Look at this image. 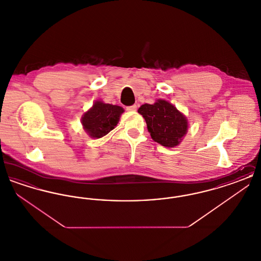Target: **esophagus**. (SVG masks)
<instances>
[{
    "label": "esophagus",
    "instance_id": "1",
    "mask_svg": "<svg viewBox=\"0 0 261 261\" xmlns=\"http://www.w3.org/2000/svg\"><path fill=\"white\" fill-rule=\"evenodd\" d=\"M126 110H127L128 112H135V111H137V106L136 105H133V106L127 107V108H126Z\"/></svg>",
    "mask_w": 261,
    "mask_h": 261
}]
</instances>
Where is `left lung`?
<instances>
[{"label":"left lung","instance_id":"obj_1","mask_svg":"<svg viewBox=\"0 0 261 261\" xmlns=\"http://www.w3.org/2000/svg\"><path fill=\"white\" fill-rule=\"evenodd\" d=\"M138 112L145 118L152 140L163 147L178 146L186 135V116L165 99H158L152 105L145 103Z\"/></svg>","mask_w":261,"mask_h":261}]
</instances>
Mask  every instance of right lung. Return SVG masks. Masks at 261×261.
<instances>
[{
  "label": "right lung",
  "mask_w": 261,
  "mask_h": 261,
  "mask_svg": "<svg viewBox=\"0 0 261 261\" xmlns=\"http://www.w3.org/2000/svg\"><path fill=\"white\" fill-rule=\"evenodd\" d=\"M124 110L119 106L97 100L82 116L81 122L88 135L99 139L106 136L117 125Z\"/></svg>",
  "instance_id": "obj_1"
}]
</instances>
